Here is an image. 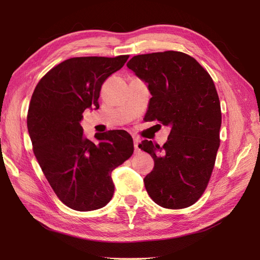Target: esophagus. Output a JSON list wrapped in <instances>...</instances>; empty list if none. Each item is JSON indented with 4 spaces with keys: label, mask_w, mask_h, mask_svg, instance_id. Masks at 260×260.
I'll list each match as a JSON object with an SVG mask.
<instances>
[{
    "label": "esophagus",
    "mask_w": 260,
    "mask_h": 260,
    "mask_svg": "<svg viewBox=\"0 0 260 260\" xmlns=\"http://www.w3.org/2000/svg\"><path fill=\"white\" fill-rule=\"evenodd\" d=\"M139 143H140V140L138 138H133V144H135V153H139L140 152Z\"/></svg>",
    "instance_id": "34e87169"
}]
</instances>
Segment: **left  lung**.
<instances>
[{
    "instance_id": "obj_1",
    "label": "left lung",
    "mask_w": 260,
    "mask_h": 260,
    "mask_svg": "<svg viewBox=\"0 0 260 260\" xmlns=\"http://www.w3.org/2000/svg\"><path fill=\"white\" fill-rule=\"evenodd\" d=\"M127 66L151 92L145 119L170 127L162 147L147 140L139 144L154 159L144 178L146 191L161 207L191 206L205 191L220 145L221 109L215 83L182 52L137 55Z\"/></svg>"
}]
</instances>
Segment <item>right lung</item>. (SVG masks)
Wrapping results in <instances>:
<instances>
[{
	"label": "right lung",
	"instance_id": "add662e5",
	"mask_svg": "<svg viewBox=\"0 0 260 260\" xmlns=\"http://www.w3.org/2000/svg\"><path fill=\"white\" fill-rule=\"evenodd\" d=\"M129 55L74 57L52 68L39 81L27 116L34 153L57 198L69 208L90 211L112 200V171L131 157L127 131L83 135L85 109H98L102 84L119 70Z\"/></svg>",
	"mask_w": 260,
	"mask_h": 260
}]
</instances>
